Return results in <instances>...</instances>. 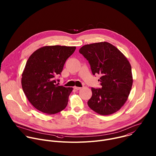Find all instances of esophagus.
Masks as SVG:
<instances>
[{
  "instance_id": "esophagus-1",
  "label": "esophagus",
  "mask_w": 156,
  "mask_h": 156,
  "mask_svg": "<svg viewBox=\"0 0 156 156\" xmlns=\"http://www.w3.org/2000/svg\"><path fill=\"white\" fill-rule=\"evenodd\" d=\"M73 88L75 89V90H80L81 87H78V86H74Z\"/></svg>"
}]
</instances>
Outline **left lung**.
<instances>
[{"label":"left lung","instance_id":"1","mask_svg":"<svg viewBox=\"0 0 156 156\" xmlns=\"http://www.w3.org/2000/svg\"><path fill=\"white\" fill-rule=\"evenodd\" d=\"M91 66L93 75H100L101 88L91 87L87 105L96 113L110 115L125 103L133 84L131 66L125 56L112 44L101 42L86 44L79 50Z\"/></svg>","mask_w":156,"mask_h":156}]
</instances>
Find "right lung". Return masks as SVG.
Wrapping results in <instances>:
<instances>
[{"label": "right lung", "instance_id": "1", "mask_svg": "<svg viewBox=\"0 0 156 156\" xmlns=\"http://www.w3.org/2000/svg\"><path fill=\"white\" fill-rule=\"evenodd\" d=\"M75 49V46H44L28 59L21 86L30 102L41 112L55 114L67 105L73 88L59 86L55 76L61 75L66 60Z\"/></svg>", "mask_w": 156, "mask_h": 156}]
</instances>
